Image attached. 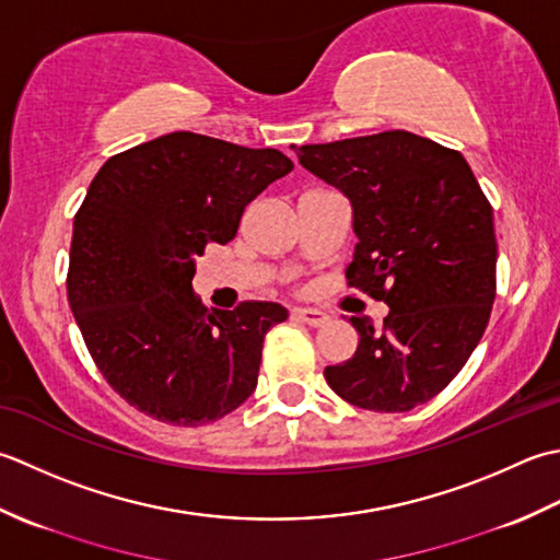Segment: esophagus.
Listing matches in <instances>:
<instances>
[{"instance_id": "esophagus-1", "label": "esophagus", "mask_w": 560, "mask_h": 560, "mask_svg": "<svg viewBox=\"0 0 560 560\" xmlns=\"http://www.w3.org/2000/svg\"><path fill=\"white\" fill-rule=\"evenodd\" d=\"M292 314H294V318H300V322H304L306 326H314V328L330 322V316L324 314V312H318V310H294Z\"/></svg>"}]
</instances>
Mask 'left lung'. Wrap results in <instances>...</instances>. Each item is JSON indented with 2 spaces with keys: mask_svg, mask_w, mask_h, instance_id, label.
<instances>
[{
  "mask_svg": "<svg viewBox=\"0 0 560 560\" xmlns=\"http://www.w3.org/2000/svg\"><path fill=\"white\" fill-rule=\"evenodd\" d=\"M296 156L352 205L348 288L389 304L382 326L350 318L360 343L324 370L328 386L374 413L430 401L471 358L495 300L493 208L471 166L406 130L304 144Z\"/></svg>",
  "mask_w": 560,
  "mask_h": 560,
  "instance_id": "left-lung-1",
  "label": "left lung"
}]
</instances>
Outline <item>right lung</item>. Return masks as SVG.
I'll return each mask as SVG.
<instances>
[{"label": "right lung", "mask_w": 560, "mask_h": 560, "mask_svg": "<svg viewBox=\"0 0 560 560\" xmlns=\"http://www.w3.org/2000/svg\"><path fill=\"white\" fill-rule=\"evenodd\" d=\"M294 164L196 132H168L101 166L74 214L67 300L98 372L132 408L198 428L254 394L276 302L208 310L196 258L230 244L246 205Z\"/></svg>", "instance_id": "right-lung-1"}]
</instances>
